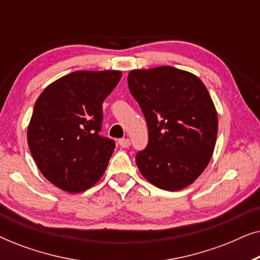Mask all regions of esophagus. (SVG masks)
<instances>
[{
    "label": "esophagus",
    "instance_id": "esophagus-1",
    "mask_svg": "<svg viewBox=\"0 0 260 260\" xmlns=\"http://www.w3.org/2000/svg\"><path fill=\"white\" fill-rule=\"evenodd\" d=\"M118 144L122 148H127L130 145V140L129 138H122V140L118 141Z\"/></svg>",
    "mask_w": 260,
    "mask_h": 260
}]
</instances>
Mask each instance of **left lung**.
<instances>
[{
	"instance_id": "1",
	"label": "left lung",
	"mask_w": 260,
	"mask_h": 260,
	"mask_svg": "<svg viewBox=\"0 0 260 260\" xmlns=\"http://www.w3.org/2000/svg\"><path fill=\"white\" fill-rule=\"evenodd\" d=\"M127 85L147 120L149 142L136 155L147 181L176 191L208 166L218 134V113L204 83L172 66L133 70Z\"/></svg>"
}]
</instances>
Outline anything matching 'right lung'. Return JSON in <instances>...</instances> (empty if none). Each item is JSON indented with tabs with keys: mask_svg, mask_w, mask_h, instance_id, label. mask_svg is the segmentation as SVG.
<instances>
[{
	"mask_svg": "<svg viewBox=\"0 0 260 260\" xmlns=\"http://www.w3.org/2000/svg\"><path fill=\"white\" fill-rule=\"evenodd\" d=\"M120 71H77L53 81L34 105L27 141L46 179L69 193H81L101 180L115 150L102 137L105 98Z\"/></svg>",
	"mask_w": 260,
	"mask_h": 260,
	"instance_id": "1",
	"label": "right lung"
}]
</instances>
